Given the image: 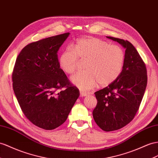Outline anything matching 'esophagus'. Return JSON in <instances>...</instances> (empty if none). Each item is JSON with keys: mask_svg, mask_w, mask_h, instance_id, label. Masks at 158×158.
I'll return each instance as SVG.
<instances>
[{"mask_svg": "<svg viewBox=\"0 0 158 158\" xmlns=\"http://www.w3.org/2000/svg\"><path fill=\"white\" fill-rule=\"evenodd\" d=\"M87 94L85 92H83V91H80V97H85V96H87Z\"/></svg>", "mask_w": 158, "mask_h": 158, "instance_id": "34e87169", "label": "esophagus"}]
</instances>
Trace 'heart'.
<instances>
[{
	"label": "heart",
	"mask_w": 158,
	"mask_h": 158,
	"mask_svg": "<svg viewBox=\"0 0 158 158\" xmlns=\"http://www.w3.org/2000/svg\"><path fill=\"white\" fill-rule=\"evenodd\" d=\"M79 59H86L85 71L77 73L71 81L83 91L95 88L98 83L107 86L114 82L122 72L125 61L123 48L95 37L78 39L73 49L67 47L60 53L59 64L67 74H72L78 65Z\"/></svg>",
	"instance_id": "1"
}]
</instances>
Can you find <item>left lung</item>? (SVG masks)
I'll list each match as a JSON object with an SVG mask.
<instances>
[{
	"label": "left lung",
	"mask_w": 158,
	"mask_h": 158,
	"mask_svg": "<svg viewBox=\"0 0 158 158\" xmlns=\"http://www.w3.org/2000/svg\"><path fill=\"white\" fill-rule=\"evenodd\" d=\"M107 37L125 48V61L119 77L95 93L98 103L93 116L101 129L111 131L123 127L134 118L147 86L148 75L145 63L130 42Z\"/></svg>",
	"instance_id": "8db88e82"
}]
</instances>
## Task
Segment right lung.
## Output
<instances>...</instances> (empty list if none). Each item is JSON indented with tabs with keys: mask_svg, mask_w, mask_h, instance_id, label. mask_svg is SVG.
<instances>
[{
	"mask_svg": "<svg viewBox=\"0 0 158 158\" xmlns=\"http://www.w3.org/2000/svg\"><path fill=\"white\" fill-rule=\"evenodd\" d=\"M69 33L27 44L18 55L12 79L19 106L26 118L40 128L62 125L80 95L60 68L57 51Z\"/></svg>",
	"mask_w": 158,
	"mask_h": 158,
	"instance_id": "add662e5",
	"label": "right lung"
}]
</instances>
